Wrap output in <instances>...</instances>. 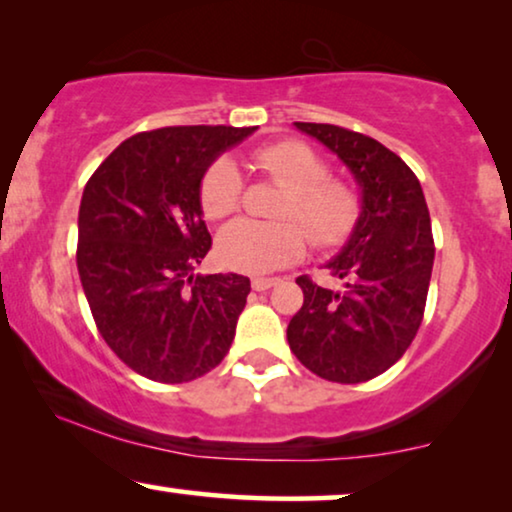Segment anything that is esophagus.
Listing matches in <instances>:
<instances>
[{
	"mask_svg": "<svg viewBox=\"0 0 512 512\" xmlns=\"http://www.w3.org/2000/svg\"><path fill=\"white\" fill-rule=\"evenodd\" d=\"M281 283V278L278 276H262V278H252V290L257 292H264L269 288H274V285Z\"/></svg>",
	"mask_w": 512,
	"mask_h": 512,
	"instance_id": "esophagus-1",
	"label": "esophagus"
}]
</instances>
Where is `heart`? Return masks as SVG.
<instances>
[{"label":"heart","instance_id":"1","mask_svg":"<svg viewBox=\"0 0 512 512\" xmlns=\"http://www.w3.org/2000/svg\"><path fill=\"white\" fill-rule=\"evenodd\" d=\"M257 166L290 187L281 208L285 220H299L313 243L337 245L356 227L360 206L344 182L327 180V166L302 142H278L255 154ZM243 180L236 163L222 156L201 177V208L220 220L241 206ZM306 231L297 222H257L241 217L217 236V257L243 274H267L297 262L306 250Z\"/></svg>","mask_w":512,"mask_h":512}]
</instances>
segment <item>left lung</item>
Returning a JSON list of instances; mask_svg holds the SVG:
<instances>
[{"label": "left lung", "instance_id": "left-lung-1", "mask_svg": "<svg viewBox=\"0 0 512 512\" xmlns=\"http://www.w3.org/2000/svg\"><path fill=\"white\" fill-rule=\"evenodd\" d=\"M349 168L360 215L344 248L325 264L344 288L299 276L304 304L288 325L299 363L337 384H360L398 363L417 335L433 271L431 215L410 166L363 133L295 121Z\"/></svg>", "mask_w": 512, "mask_h": 512}]
</instances>
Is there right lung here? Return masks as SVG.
Returning a JSON list of instances; mask_svg holds the SVG:
<instances>
[{
    "label": "right lung",
    "mask_w": 512,
    "mask_h": 512,
    "mask_svg": "<svg viewBox=\"0 0 512 512\" xmlns=\"http://www.w3.org/2000/svg\"><path fill=\"white\" fill-rule=\"evenodd\" d=\"M255 133L168 126L121 142L86 182L77 269L109 349L161 384L199 379L227 356L250 278L194 274L210 250L201 177Z\"/></svg>",
    "instance_id": "right-lung-1"
}]
</instances>
